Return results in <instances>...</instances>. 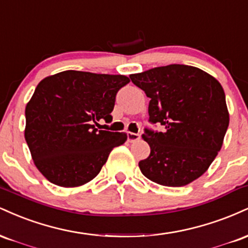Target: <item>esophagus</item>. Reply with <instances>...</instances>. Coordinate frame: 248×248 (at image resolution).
<instances>
[{
  "mask_svg": "<svg viewBox=\"0 0 248 248\" xmlns=\"http://www.w3.org/2000/svg\"><path fill=\"white\" fill-rule=\"evenodd\" d=\"M127 136H128V141H129V142H135V141L140 140V138H141V135H140V134H136V133H130V132H128Z\"/></svg>",
  "mask_w": 248,
  "mask_h": 248,
  "instance_id": "obj_1",
  "label": "esophagus"
}]
</instances>
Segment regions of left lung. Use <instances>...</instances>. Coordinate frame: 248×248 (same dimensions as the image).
Listing matches in <instances>:
<instances>
[{
    "label": "left lung",
    "mask_w": 248,
    "mask_h": 248,
    "mask_svg": "<svg viewBox=\"0 0 248 248\" xmlns=\"http://www.w3.org/2000/svg\"><path fill=\"white\" fill-rule=\"evenodd\" d=\"M150 98L149 122L142 138L150 155L139 162L141 172L164 186H183L201 177L223 146L230 115L216 78L195 66L171 64L130 75Z\"/></svg>",
    "instance_id": "obj_1"
}]
</instances>
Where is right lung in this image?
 Here are the masks:
<instances>
[{
	"mask_svg": "<svg viewBox=\"0 0 248 248\" xmlns=\"http://www.w3.org/2000/svg\"><path fill=\"white\" fill-rule=\"evenodd\" d=\"M129 82L121 75L64 71L37 85L25 107L24 136L37 169L56 186L86 184L100 172L126 133L98 130L112 121L118 91Z\"/></svg>",
	"mask_w": 248,
	"mask_h": 248,
	"instance_id": "right-lung-1",
	"label": "right lung"
}]
</instances>
